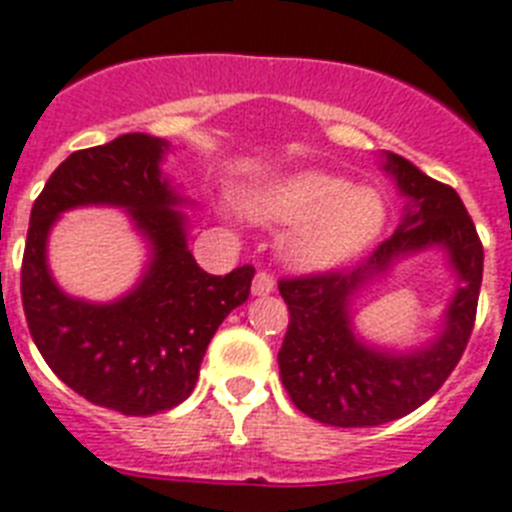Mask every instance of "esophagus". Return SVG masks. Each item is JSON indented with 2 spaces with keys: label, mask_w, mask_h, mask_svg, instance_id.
<instances>
[{
  "label": "esophagus",
  "mask_w": 512,
  "mask_h": 512,
  "mask_svg": "<svg viewBox=\"0 0 512 512\" xmlns=\"http://www.w3.org/2000/svg\"><path fill=\"white\" fill-rule=\"evenodd\" d=\"M275 290V277L269 272H256L253 277V296H269Z\"/></svg>",
  "instance_id": "1"
}]
</instances>
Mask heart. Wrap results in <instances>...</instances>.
<instances>
[{
  "mask_svg": "<svg viewBox=\"0 0 512 512\" xmlns=\"http://www.w3.org/2000/svg\"><path fill=\"white\" fill-rule=\"evenodd\" d=\"M245 214L290 227L285 259L298 269H330L354 259L383 232L386 200L375 187H351L327 171H296L243 195Z\"/></svg>",
  "mask_w": 512,
  "mask_h": 512,
  "instance_id": "heart-1",
  "label": "heart"
}]
</instances>
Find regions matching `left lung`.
<instances>
[{
	"label": "left lung",
	"mask_w": 512,
	"mask_h": 512,
	"mask_svg": "<svg viewBox=\"0 0 512 512\" xmlns=\"http://www.w3.org/2000/svg\"><path fill=\"white\" fill-rule=\"evenodd\" d=\"M383 169L407 198L394 235L357 267L280 280L290 312L277 354L282 386L304 415L338 428L383 425L418 410L457 367L476 322L484 245L460 195L402 155L386 153ZM428 247H444L458 275L442 333L410 352L378 350L357 339L350 325L353 296L399 258Z\"/></svg>",
	"instance_id": "1"
}]
</instances>
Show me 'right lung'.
<instances>
[{"mask_svg": "<svg viewBox=\"0 0 512 512\" xmlns=\"http://www.w3.org/2000/svg\"><path fill=\"white\" fill-rule=\"evenodd\" d=\"M169 142L121 134L76 150L47 179L31 208L20 296L44 362L65 386L121 415H155L185 402L224 317L248 301L253 267L208 275L187 251L185 214L161 161ZM79 205H116L151 245L146 275L126 297L92 305L56 288L46 237L56 216Z\"/></svg>", "mask_w": 512, "mask_h": 512, "instance_id": "right-lung-1", "label": "right lung"}]
</instances>
